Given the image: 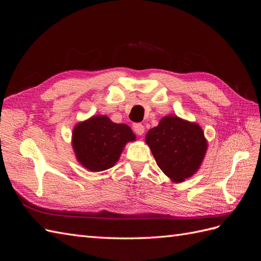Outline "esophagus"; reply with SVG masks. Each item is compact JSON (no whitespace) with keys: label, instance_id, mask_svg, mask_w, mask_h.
<instances>
[{"label":"esophagus","instance_id":"1","mask_svg":"<svg viewBox=\"0 0 261 261\" xmlns=\"http://www.w3.org/2000/svg\"><path fill=\"white\" fill-rule=\"evenodd\" d=\"M133 129L137 134V135H143L145 132V126L140 123H136L133 125Z\"/></svg>","mask_w":261,"mask_h":261}]
</instances>
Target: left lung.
I'll list each match as a JSON object with an SVG mask.
<instances>
[{"instance_id": "left-lung-1", "label": "left lung", "mask_w": 261, "mask_h": 261, "mask_svg": "<svg viewBox=\"0 0 261 261\" xmlns=\"http://www.w3.org/2000/svg\"><path fill=\"white\" fill-rule=\"evenodd\" d=\"M146 143L165 175L175 183L184 181L198 171L207 151V140L198 124L178 116H164L150 129Z\"/></svg>"}]
</instances>
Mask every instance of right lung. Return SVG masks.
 <instances>
[{
	"mask_svg": "<svg viewBox=\"0 0 261 261\" xmlns=\"http://www.w3.org/2000/svg\"><path fill=\"white\" fill-rule=\"evenodd\" d=\"M135 139L128 125L113 123L106 115H94L75 126L72 144L77 161L83 167L101 172L112 168L125 145Z\"/></svg>",
	"mask_w": 261,
	"mask_h": 261,
	"instance_id": "1",
	"label": "right lung"
}]
</instances>
